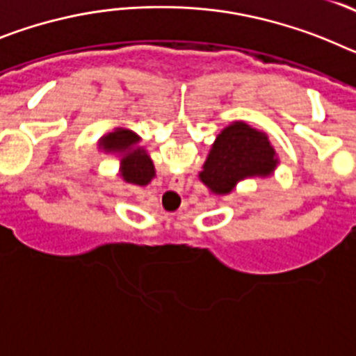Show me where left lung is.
Here are the masks:
<instances>
[{"mask_svg": "<svg viewBox=\"0 0 356 356\" xmlns=\"http://www.w3.org/2000/svg\"><path fill=\"white\" fill-rule=\"evenodd\" d=\"M278 165L276 151L264 131L235 121L217 135L200 172L210 193L225 196L244 178L269 176Z\"/></svg>", "mask_w": 356, "mask_h": 356, "instance_id": "left-lung-1", "label": "left lung"}]
</instances>
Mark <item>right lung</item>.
<instances>
[{
	"label": "right lung",
	"mask_w": 356,
	"mask_h": 356,
	"mask_svg": "<svg viewBox=\"0 0 356 356\" xmlns=\"http://www.w3.org/2000/svg\"><path fill=\"white\" fill-rule=\"evenodd\" d=\"M140 137L131 130L118 128L102 137L99 146L108 153H121V175L124 181L134 185H147L155 178V165L146 149L137 147Z\"/></svg>",
	"instance_id": "right-lung-1"
}]
</instances>
